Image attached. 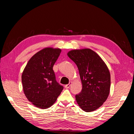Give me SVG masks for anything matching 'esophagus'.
<instances>
[{
  "mask_svg": "<svg viewBox=\"0 0 134 134\" xmlns=\"http://www.w3.org/2000/svg\"><path fill=\"white\" fill-rule=\"evenodd\" d=\"M71 82H70L69 84H68V85H65L64 87L65 89H69V88L70 87V86H71Z\"/></svg>",
  "mask_w": 134,
  "mask_h": 134,
  "instance_id": "obj_1",
  "label": "esophagus"
}]
</instances>
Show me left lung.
I'll use <instances>...</instances> for the list:
<instances>
[{
  "label": "left lung",
  "mask_w": 134,
  "mask_h": 134,
  "mask_svg": "<svg viewBox=\"0 0 134 134\" xmlns=\"http://www.w3.org/2000/svg\"><path fill=\"white\" fill-rule=\"evenodd\" d=\"M67 55L79 69L82 89L76 95L79 106L85 112L94 111L103 105L110 92V74L99 55L85 48L69 51Z\"/></svg>",
  "instance_id": "obj_1"
}]
</instances>
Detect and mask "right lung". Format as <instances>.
Here are the masks:
<instances>
[{"label": "right lung", "instance_id": "obj_1", "mask_svg": "<svg viewBox=\"0 0 134 134\" xmlns=\"http://www.w3.org/2000/svg\"><path fill=\"white\" fill-rule=\"evenodd\" d=\"M62 50L45 48L34 54L22 74L23 90L28 100L41 109H47L55 103L63 89L56 81L53 66Z\"/></svg>", "mask_w": 134, "mask_h": 134}]
</instances>
